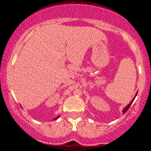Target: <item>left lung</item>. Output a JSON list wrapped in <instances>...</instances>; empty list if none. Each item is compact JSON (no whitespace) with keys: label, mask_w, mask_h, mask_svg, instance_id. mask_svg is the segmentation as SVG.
Masks as SVG:
<instances>
[{"label":"left lung","mask_w":151,"mask_h":151,"mask_svg":"<svg viewBox=\"0 0 151 151\" xmlns=\"http://www.w3.org/2000/svg\"><path fill=\"white\" fill-rule=\"evenodd\" d=\"M137 93H138V92H137V93H136V95H135V96H134V98H133V99H132V101H130V104H127V106H126V107H124V109H123V110H122L123 113H126V112H127V110H128V109H129V108H130V106H131L132 103H133V101H134L135 98H136V95H137Z\"/></svg>","instance_id":"8db88e82"}]
</instances>
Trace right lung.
Returning a JSON list of instances; mask_svg holds the SVG:
<instances>
[{
    "label": "right lung",
    "instance_id": "add662e5",
    "mask_svg": "<svg viewBox=\"0 0 151 151\" xmlns=\"http://www.w3.org/2000/svg\"><path fill=\"white\" fill-rule=\"evenodd\" d=\"M58 118H59V116H57V117H56V118H55V119H54V120H56V119H58Z\"/></svg>",
    "mask_w": 151,
    "mask_h": 151
}]
</instances>
